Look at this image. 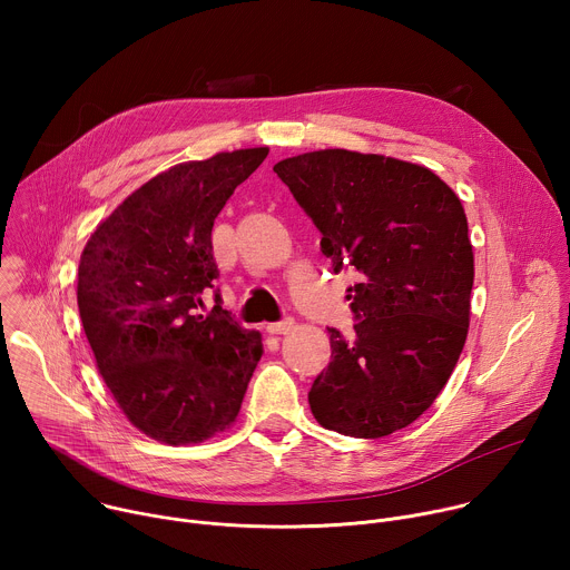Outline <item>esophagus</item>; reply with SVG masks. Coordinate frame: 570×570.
Returning <instances> with one entry per match:
<instances>
[{"mask_svg": "<svg viewBox=\"0 0 570 570\" xmlns=\"http://www.w3.org/2000/svg\"><path fill=\"white\" fill-rule=\"evenodd\" d=\"M293 324H295L293 317H284V320H279V322H271L266 330H268L271 334H288V332L293 330Z\"/></svg>", "mask_w": 570, "mask_h": 570, "instance_id": "obj_1", "label": "esophagus"}]
</instances>
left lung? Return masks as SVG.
Wrapping results in <instances>:
<instances>
[{"label":"left lung","mask_w":570,"mask_h":570,"mask_svg":"<svg viewBox=\"0 0 570 570\" xmlns=\"http://www.w3.org/2000/svg\"><path fill=\"white\" fill-rule=\"evenodd\" d=\"M322 234L347 288L354 336L330 332L332 361L311 385L320 426L383 438L413 424L446 385L469 332L473 250L453 189L431 169L327 148L273 167Z\"/></svg>","instance_id":"1"}]
</instances>
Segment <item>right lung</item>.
Returning a JSON list of instances; mask_svg holds the SVG:
<instances>
[{"mask_svg":"<svg viewBox=\"0 0 570 570\" xmlns=\"http://www.w3.org/2000/svg\"><path fill=\"white\" fill-rule=\"evenodd\" d=\"M268 148L183 161L135 189L86 243L78 313L97 367L128 422L165 444L229 429L264 354L262 334L220 306L214 218Z\"/></svg>","mask_w":570,"mask_h":570,"instance_id":"obj_1","label":"right lung"}]
</instances>
